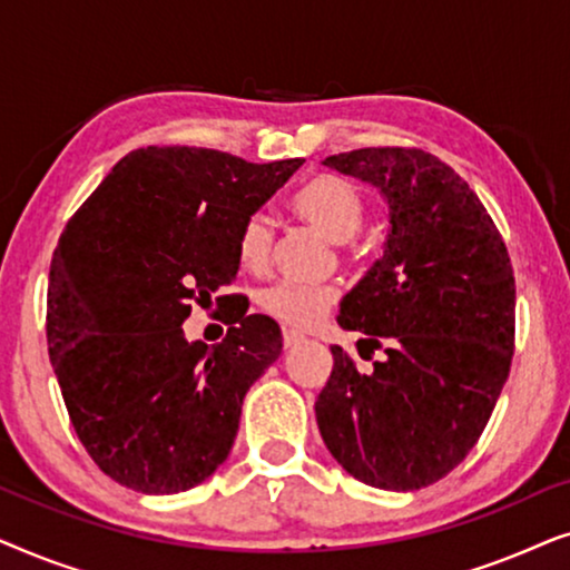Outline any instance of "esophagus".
I'll return each instance as SVG.
<instances>
[{"label":"esophagus","mask_w":570,"mask_h":570,"mask_svg":"<svg viewBox=\"0 0 570 570\" xmlns=\"http://www.w3.org/2000/svg\"><path fill=\"white\" fill-rule=\"evenodd\" d=\"M283 342H285V347L291 350V347H295V345H301V342H306V337H303V334H298V332L285 330V334H283Z\"/></svg>","instance_id":"esophagus-1"}]
</instances>
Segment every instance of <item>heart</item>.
I'll return each instance as SVG.
<instances>
[{
  "instance_id": "heart-1",
  "label": "heart",
  "mask_w": 570,
  "mask_h": 570,
  "mask_svg": "<svg viewBox=\"0 0 570 570\" xmlns=\"http://www.w3.org/2000/svg\"><path fill=\"white\" fill-rule=\"evenodd\" d=\"M287 207L334 244H347L365 223V199L355 184L334 174H316L291 194ZM272 254V225L264 215H248L236 236L238 264L248 272H262ZM262 308L293 330H311L337 303L330 285L279 283L262 293Z\"/></svg>"
}]
</instances>
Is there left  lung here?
<instances>
[{
    "label": "left lung",
    "instance_id": "8db88e82",
    "mask_svg": "<svg viewBox=\"0 0 570 570\" xmlns=\"http://www.w3.org/2000/svg\"><path fill=\"white\" fill-rule=\"evenodd\" d=\"M324 166L376 186L389 233L337 316L384 357L361 373L332 347L318 431L365 485L428 488L464 462L509 379L517 308L509 252L470 184L431 153L363 147Z\"/></svg>",
    "mask_w": 570,
    "mask_h": 570
}]
</instances>
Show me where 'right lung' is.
Listing matches in <instances>:
<instances>
[{
  "label": "right lung",
  "instance_id": "right-lung-1",
  "mask_svg": "<svg viewBox=\"0 0 570 570\" xmlns=\"http://www.w3.org/2000/svg\"><path fill=\"white\" fill-rule=\"evenodd\" d=\"M301 166L142 147L67 223L49 272V355L82 446L119 485L184 493L228 459L283 332L246 306L209 350L181 324L233 283L240 223Z\"/></svg>",
  "mask_w": 570,
  "mask_h": 570
}]
</instances>
